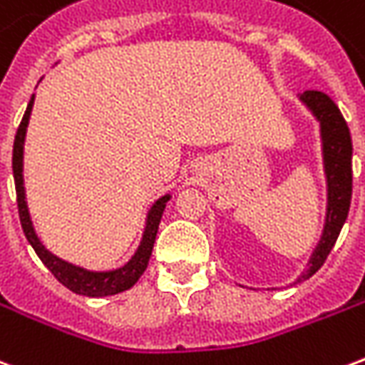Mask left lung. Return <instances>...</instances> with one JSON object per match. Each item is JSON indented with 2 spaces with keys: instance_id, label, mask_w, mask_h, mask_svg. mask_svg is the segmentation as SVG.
<instances>
[{
  "instance_id": "obj_1",
  "label": "left lung",
  "mask_w": 365,
  "mask_h": 365,
  "mask_svg": "<svg viewBox=\"0 0 365 365\" xmlns=\"http://www.w3.org/2000/svg\"><path fill=\"white\" fill-rule=\"evenodd\" d=\"M321 128V152L327 180V211L319 242L307 262L305 269L293 282L301 283L317 274L336 242L344 227L352 199V138L342 113L334 101L322 91H305L299 96Z\"/></svg>"
}]
</instances>
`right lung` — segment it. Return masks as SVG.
Returning a JSON list of instances; mask_svg holds the SVG:
<instances>
[{"mask_svg":"<svg viewBox=\"0 0 365 365\" xmlns=\"http://www.w3.org/2000/svg\"><path fill=\"white\" fill-rule=\"evenodd\" d=\"M35 105V93L31 97L27 105V111L23 115L17 135H15V143H13V178H15V191H17V207H19V219L23 232L27 237L29 245L35 248L36 256L43 260L46 268L51 269L52 275L58 279L64 287L74 291L78 295H86V297H107V295H117L123 291L130 289L138 277L144 274V269L148 266V260L152 256V248H154V240H156V232H158L160 219L166 209V203L170 201V193L158 197L146 213V222H144V232L140 238V245L136 248V252L130 256L127 264H123L120 268L103 269V272H96V269L82 268L76 266L72 262H66L58 258L56 254H52L43 240L36 235L33 221H31V213H29L27 205V193H25V178H23V150H25V136H27L29 119H31V111Z\"/></svg>","mask_w":365,"mask_h":365,"instance_id":"obj_1","label":"right lung"}]
</instances>
